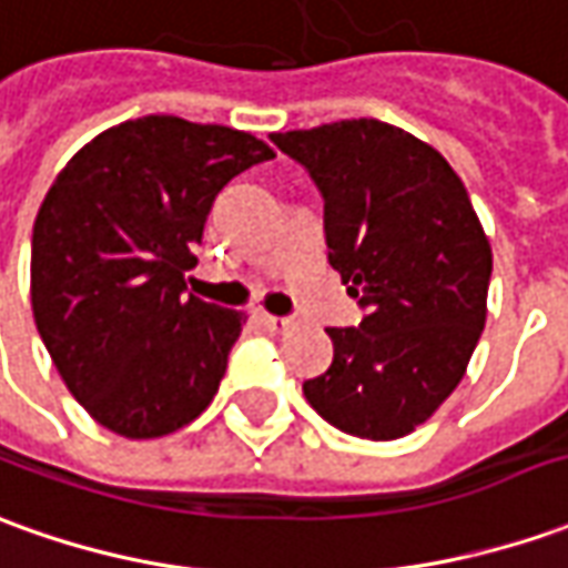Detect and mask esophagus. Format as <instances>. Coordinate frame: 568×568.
Here are the masks:
<instances>
[{
  "mask_svg": "<svg viewBox=\"0 0 568 568\" xmlns=\"http://www.w3.org/2000/svg\"><path fill=\"white\" fill-rule=\"evenodd\" d=\"M261 323H264V326H267L270 333H288V329H292V320H288V316L261 314Z\"/></svg>",
  "mask_w": 568,
  "mask_h": 568,
  "instance_id": "esophagus-1",
  "label": "esophagus"
}]
</instances>
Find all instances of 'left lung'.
Wrapping results in <instances>:
<instances>
[{
  "mask_svg": "<svg viewBox=\"0 0 568 568\" xmlns=\"http://www.w3.org/2000/svg\"><path fill=\"white\" fill-rule=\"evenodd\" d=\"M323 195L329 264L364 307L326 329L333 364L304 397L335 429L392 442L426 423L466 373L485 329L491 245L454 168L388 123L273 133Z\"/></svg>",
  "mask_w": 568,
  "mask_h": 568,
  "instance_id": "left-lung-1",
  "label": "left lung"
}]
</instances>
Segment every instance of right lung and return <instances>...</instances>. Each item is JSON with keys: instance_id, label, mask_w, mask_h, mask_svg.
<instances>
[{"instance_id": "1", "label": "right lung", "mask_w": 568, "mask_h": 568, "mask_svg": "<svg viewBox=\"0 0 568 568\" xmlns=\"http://www.w3.org/2000/svg\"><path fill=\"white\" fill-rule=\"evenodd\" d=\"M273 152L217 123L149 114L68 161L30 242L45 351L95 423L123 438L183 429L217 395L245 314L186 295L217 192Z\"/></svg>"}]
</instances>
